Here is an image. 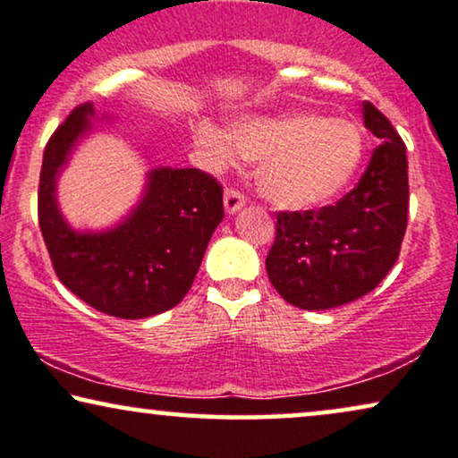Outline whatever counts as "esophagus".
<instances>
[{
    "instance_id": "34e87169",
    "label": "esophagus",
    "mask_w": 458,
    "mask_h": 458,
    "mask_svg": "<svg viewBox=\"0 0 458 458\" xmlns=\"http://www.w3.org/2000/svg\"><path fill=\"white\" fill-rule=\"evenodd\" d=\"M245 194L241 192V190H236V188H228L224 192V207H225V211L228 213H236L241 209L242 205H245Z\"/></svg>"
}]
</instances>
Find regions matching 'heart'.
Here are the masks:
<instances>
[{
    "instance_id": "1",
    "label": "heart",
    "mask_w": 458,
    "mask_h": 458,
    "mask_svg": "<svg viewBox=\"0 0 458 458\" xmlns=\"http://www.w3.org/2000/svg\"><path fill=\"white\" fill-rule=\"evenodd\" d=\"M192 132L216 165L233 162L236 149L259 160V192L283 209H309L334 199L355 175L363 154L355 124L317 114L242 118L230 135L211 123H196Z\"/></svg>"
}]
</instances>
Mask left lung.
I'll return each mask as SVG.
<instances>
[{"label":"left lung","instance_id":"1","mask_svg":"<svg viewBox=\"0 0 458 458\" xmlns=\"http://www.w3.org/2000/svg\"><path fill=\"white\" fill-rule=\"evenodd\" d=\"M363 123L380 143L357 186L317 211L276 213L266 272L298 309L327 310L366 296L399 258L410 202L406 146L369 101Z\"/></svg>","mask_w":458,"mask_h":458}]
</instances>
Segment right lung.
<instances>
[{"instance_id": "add662e5", "label": "right lung", "mask_w": 458, "mask_h": 458, "mask_svg": "<svg viewBox=\"0 0 458 458\" xmlns=\"http://www.w3.org/2000/svg\"><path fill=\"white\" fill-rule=\"evenodd\" d=\"M82 103L44 149L38 219L59 281L92 309L143 319L179 304L192 287L213 230L224 219V188L200 169H154L139 207L109 233H73L56 207V173L89 131Z\"/></svg>"}]
</instances>
